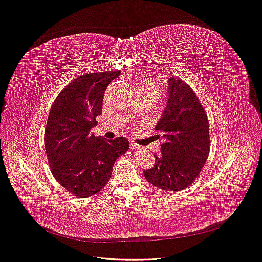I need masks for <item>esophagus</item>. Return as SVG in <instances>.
Returning <instances> with one entry per match:
<instances>
[{
  "instance_id": "esophagus-1",
  "label": "esophagus",
  "mask_w": 262,
  "mask_h": 262,
  "mask_svg": "<svg viewBox=\"0 0 262 262\" xmlns=\"http://www.w3.org/2000/svg\"><path fill=\"white\" fill-rule=\"evenodd\" d=\"M130 148L132 149H136V148H139V145L138 144H136V143H134V142H130Z\"/></svg>"
}]
</instances>
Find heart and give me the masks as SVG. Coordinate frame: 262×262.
Listing matches in <instances>:
<instances>
[{
  "mask_svg": "<svg viewBox=\"0 0 262 262\" xmlns=\"http://www.w3.org/2000/svg\"><path fill=\"white\" fill-rule=\"evenodd\" d=\"M137 91H138V93H140V94L155 96V98L157 99L159 93H160V86L154 78L144 77L140 80Z\"/></svg>",
  "mask_w": 262,
  "mask_h": 262,
  "instance_id": "b5f03b06",
  "label": "heart"
}]
</instances>
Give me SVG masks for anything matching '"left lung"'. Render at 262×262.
Masks as SVG:
<instances>
[{"label":"left lung","instance_id":"1","mask_svg":"<svg viewBox=\"0 0 262 262\" xmlns=\"http://www.w3.org/2000/svg\"><path fill=\"white\" fill-rule=\"evenodd\" d=\"M155 129L163 143L146 181L164 191H181L196 180L209 154V122L196 94L185 81L170 77L167 103Z\"/></svg>","mask_w":262,"mask_h":262}]
</instances>
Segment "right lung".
<instances>
[{
  "label": "right lung",
  "mask_w": 262,
  "mask_h": 262,
  "mask_svg": "<svg viewBox=\"0 0 262 262\" xmlns=\"http://www.w3.org/2000/svg\"><path fill=\"white\" fill-rule=\"evenodd\" d=\"M121 71L79 76L58 94L49 114L45 146L53 176L66 190L88 198L108 183L118 157L125 154V137L107 140L90 133L102 114L104 92Z\"/></svg>",
  "instance_id": "add662e5"
}]
</instances>
